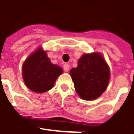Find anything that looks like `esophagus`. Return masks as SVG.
Returning a JSON list of instances; mask_svg holds the SVG:
<instances>
[{
	"mask_svg": "<svg viewBox=\"0 0 134 134\" xmlns=\"http://www.w3.org/2000/svg\"><path fill=\"white\" fill-rule=\"evenodd\" d=\"M63 68H64V71L68 72L70 70V65L67 64H64Z\"/></svg>",
	"mask_w": 134,
	"mask_h": 134,
	"instance_id": "obj_1",
	"label": "esophagus"
}]
</instances>
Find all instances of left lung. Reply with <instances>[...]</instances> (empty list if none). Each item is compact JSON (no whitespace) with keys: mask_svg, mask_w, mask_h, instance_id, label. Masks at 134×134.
I'll return each instance as SVG.
<instances>
[{"mask_svg":"<svg viewBox=\"0 0 134 134\" xmlns=\"http://www.w3.org/2000/svg\"><path fill=\"white\" fill-rule=\"evenodd\" d=\"M76 93L84 100L97 99L107 89L110 69L101 53L84 54L70 71Z\"/></svg>","mask_w":134,"mask_h":134,"instance_id":"left-lung-1","label":"left lung"}]
</instances>
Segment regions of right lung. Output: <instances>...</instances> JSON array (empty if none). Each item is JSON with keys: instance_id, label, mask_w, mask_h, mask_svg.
Returning <instances> with one entry per match:
<instances>
[{"instance_id": "1", "label": "right lung", "mask_w": 134, "mask_h": 134, "mask_svg": "<svg viewBox=\"0 0 134 134\" xmlns=\"http://www.w3.org/2000/svg\"><path fill=\"white\" fill-rule=\"evenodd\" d=\"M63 72L62 67L51 63L41 47L32 53L23 64L22 76L26 86L35 93H44L54 86Z\"/></svg>"}]
</instances>
